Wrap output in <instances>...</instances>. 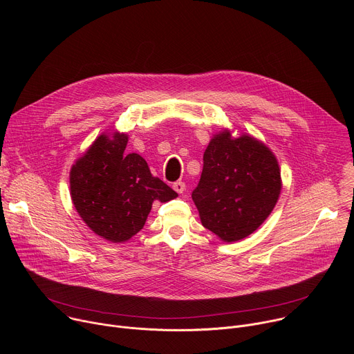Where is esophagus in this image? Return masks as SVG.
Listing matches in <instances>:
<instances>
[{
  "label": "esophagus",
  "mask_w": 354,
  "mask_h": 354,
  "mask_svg": "<svg viewBox=\"0 0 354 354\" xmlns=\"http://www.w3.org/2000/svg\"><path fill=\"white\" fill-rule=\"evenodd\" d=\"M172 187H174V190H175V192H178V193L180 194V193H183V192H185L186 185H185L183 182H180V180H179V182H175V183L172 185Z\"/></svg>",
  "instance_id": "1"
}]
</instances>
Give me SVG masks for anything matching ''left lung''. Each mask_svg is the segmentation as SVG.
<instances>
[{
	"label": "left lung",
	"instance_id": "8db88e82",
	"mask_svg": "<svg viewBox=\"0 0 354 354\" xmlns=\"http://www.w3.org/2000/svg\"><path fill=\"white\" fill-rule=\"evenodd\" d=\"M281 190L276 156L250 134H213L203 156V172L192 193L200 221L223 242L255 232L273 212Z\"/></svg>",
	"mask_w": 354,
	"mask_h": 354
}]
</instances>
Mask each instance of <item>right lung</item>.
<instances>
[{"mask_svg":"<svg viewBox=\"0 0 354 354\" xmlns=\"http://www.w3.org/2000/svg\"><path fill=\"white\" fill-rule=\"evenodd\" d=\"M126 133H102L70 171V194L82 221L100 238L126 242L145 224L154 201L178 197L145 160L126 154Z\"/></svg>","mask_w":354,"mask_h":354,"instance_id":"1","label":"right lung"}]
</instances>
